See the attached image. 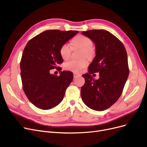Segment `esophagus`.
<instances>
[{"instance_id": "esophagus-1", "label": "esophagus", "mask_w": 147, "mask_h": 147, "mask_svg": "<svg viewBox=\"0 0 147 147\" xmlns=\"http://www.w3.org/2000/svg\"><path fill=\"white\" fill-rule=\"evenodd\" d=\"M81 75L79 73H73V76L74 78H77V77H79V76H80Z\"/></svg>"}]
</instances>
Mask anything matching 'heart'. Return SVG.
<instances>
[{"mask_svg": "<svg viewBox=\"0 0 147 147\" xmlns=\"http://www.w3.org/2000/svg\"><path fill=\"white\" fill-rule=\"evenodd\" d=\"M73 49H82L80 56L82 58L85 57L88 59H91L95 54V50L93 48V42L90 38L84 36L79 35L76 36L72 41ZM73 49L68 43L63 44L60 48L59 53L63 60H68L72 53ZM87 61L85 58L80 60L71 59L64 63L63 67L68 71L73 72H79L80 71L86 67Z\"/></svg>", "mask_w": 147, "mask_h": 147, "instance_id": "obj_1", "label": "heart"}]
</instances>
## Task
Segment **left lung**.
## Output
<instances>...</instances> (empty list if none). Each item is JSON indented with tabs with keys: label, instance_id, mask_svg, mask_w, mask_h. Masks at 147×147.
Returning <instances> with one entry per match:
<instances>
[{
	"label": "left lung",
	"instance_id": "left-lung-1",
	"mask_svg": "<svg viewBox=\"0 0 147 147\" xmlns=\"http://www.w3.org/2000/svg\"><path fill=\"white\" fill-rule=\"evenodd\" d=\"M82 34L92 40L96 55L83 74L85 82L81 88L84 103L91 109L105 111L118 100L128 78L129 68L126 50L119 39L105 30H89ZM99 72L100 78L92 77Z\"/></svg>",
	"mask_w": 147,
	"mask_h": 147
}]
</instances>
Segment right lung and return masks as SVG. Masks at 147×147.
Instances as JSON below:
<instances>
[{"label": "right lung", "mask_w": 147, "mask_h": 147, "mask_svg": "<svg viewBox=\"0 0 147 147\" xmlns=\"http://www.w3.org/2000/svg\"><path fill=\"white\" fill-rule=\"evenodd\" d=\"M78 32L46 30L32 38L25 47L20 61L23 89L29 100L39 109H52L63 100L73 74L63 71L58 76L50 74V70L61 69L57 67L63 62L60 48Z\"/></svg>", "instance_id": "obj_1"}]
</instances>
